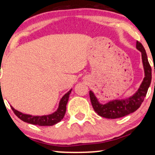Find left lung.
I'll list each match as a JSON object with an SVG mask.
<instances>
[{
	"label": "left lung",
	"instance_id": "1",
	"mask_svg": "<svg viewBox=\"0 0 155 155\" xmlns=\"http://www.w3.org/2000/svg\"><path fill=\"white\" fill-rule=\"evenodd\" d=\"M136 48L141 52L142 62L145 73V77L143 78L139 89L134 95L128 98L112 101L104 105L99 104L93 92L90 91L92 106L94 111L99 116L108 119H117L127 116L136 111L144 100L152 81V68L149 65L145 49L139 41L136 42Z\"/></svg>",
	"mask_w": 155,
	"mask_h": 155
}]
</instances>
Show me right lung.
Returning a JSON list of instances; mask_svg holds the SVG:
<instances>
[{
	"instance_id": "1",
	"label": "right lung",
	"mask_w": 155,
	"mask_h": 155,
	"mask_svg": "<svg viewBox=\"0 0 155 155\" xmlns=\"http://www.w3.org/2000/svg\"><path fill=\"white\" fill-rule=\"evenodd\" d=\"M1 84V83H0ZM71 90L68 92L65 95L62 97L60 100L59 107L57 111L49 115L46 116H32V115L24 114L17 110H15L13 107H12V111L15 114V115L18 118L22 120L23 122H28V123L35 124V125L39 126H51L58 123L61 121L65 116V111H66V105L69 98V95L71 92Z\"/></svg>"
}]
</instances>
